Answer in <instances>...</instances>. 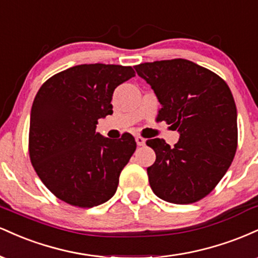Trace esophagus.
Instances as JSON below:
<instances>
[{
	"instance_id": "esophagus-1",
	"label": "esophagus",
	"mask_w": 258,
	"mask_h": 258,
	"mask_svg": "<svg viewBox=\"0 0 258 258\" xmlns=\"http://www.w3.org/2000/svg\"><path fill=\"white\" fill-rule=\"evenodd\" d=\"M136 142H137V144L139 147H142L146 144V139H144L143 137H141V136H137V137H136Z\"/></svg>"
}]
</instances>
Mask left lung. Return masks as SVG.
Listing matches in <instances>:
<instances>
[{"label":"left lung","instance_id":"obj_1","mask_svg":"<svg viewBox=\"0 0 258 258\" xmlns=\"http://www.w3.org/2000/svg\"><path fill=\"white\" fill-rule=\"evenodd\" d=\"M135 69L161 104L156 120L179 132L173 148L164 139L147 141L156 154L147 168L149 184L167 203H197L214 190L235 155L238 123L232 92L217 74L186 59L143 63Z\"/></svg>","mask_w":258,"mask_h":258}]
</instances>
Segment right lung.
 I'll use <instances>...</instances> for the list:
<instances>
[{"label":"right lung","instance_id":"obj_1","mask_svg":"<svg viewBox=\"0 0 258 258\" xmlns=\"http://www.w3.org/2000/svg\"><path fill=\"white\" fill-rule=\"evenodd\" d=\"M135 76L131 67L81 64L47 80L30 115L29 155L37 176L58 199L73 206H98L115 194L122 168L135 153V138L96 132L112 114V93Z\"/></svg>","mask_w":258,"mask_h":258}]
</instances>
